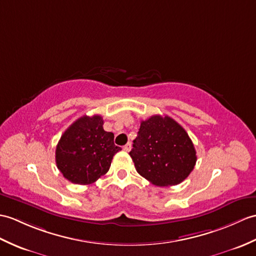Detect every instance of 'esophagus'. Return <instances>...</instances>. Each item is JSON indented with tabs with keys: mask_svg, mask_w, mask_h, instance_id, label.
<instances>
[{
	"mask_svg": "<svg viewBox=\"0 0 256 256\" xmlns=\"http://www.w3.org/2000/svg\"><path fill=\"white\" fill-rule=\"evenodd\" d=\"M130 147H132V145H130V142H128L126 145H124V147H123V150L130 152Z\"/></svg>",
	"mask_w": 256,
	"mask_h": 256,
	"instance_id": "obj_1",
	"label": "esophagus"
}]
</instances>
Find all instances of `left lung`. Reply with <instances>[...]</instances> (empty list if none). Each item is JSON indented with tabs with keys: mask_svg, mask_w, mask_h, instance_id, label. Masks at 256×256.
I'll return each mask as SVG.
<instances>
[{
	"mask_svg": "<svg viewBox=\"0 0 256 256\" xmlns=\"http://www.w3.org/2000/svg\"><path fill=\"white\" fill-rule=\"evenodd\" d=\"M130 156L136 171L159 186H176L188 176L196 164L191 138L168 116H152L140 122Z\"/></svg>",
	"mask_w": 256,
	"mask_h": 256,
	"instance_id": "1",
	"label": "left lung"
}]
</instances>
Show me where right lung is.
I'll return each mask as SVG.
<instances>
[{
  "label": "right lung",
  "mask_w": 256,
  "mask_h": 256,
  "mask_svg": "<svg viewBox=\"0 0 256 256\" xmlns=\"http://www.w3.org/2000/svg\"><path fill=\"white\" fill-rule=\"evenodd\" d=\"M102 126L101 116H82L63 133L56 145V162L65 179L87 186L108 172L121 147L114 145V134L106 132Z\"/></svg>",
  "instance_id": "1"
}]
</instances>
